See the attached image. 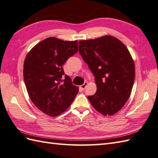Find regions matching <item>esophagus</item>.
<instances>
[{"label": "esophagus", "instance_id": "obj_1", "mask_svg": "<svg viewBox=\"0 0 158 158\" xmlns=\"http://www.w3.org/2000/svg\"><path fill=\"white\" fill-rule=\"evenodd\" d=\"M87 85H88V82H85V83L83 84L82 85L80 86V89H81L82 90H85V89H86V87Z\"/></svg>", "mask_w": 158, "mask_h": 158}]
</instances>
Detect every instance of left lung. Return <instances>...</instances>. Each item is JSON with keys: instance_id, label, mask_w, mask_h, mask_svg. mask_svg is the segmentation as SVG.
<instances>
[{"instance_id": "obj_1", "label": "left lung", "mask_w": 158, "mask_h": 158, "mask_svg": "<svg viewBox=\"0 0 158 158\" xmlns=\"http://www.w3.org/2000/svg\"><path fill=\"white\" fill-rule=\"evenodd\" d=\"M79 53L97 84V92L88 96L91 105L105 115L116 114L131 95L135 64L127 47L118 38L106 36L79 41Z\"/></svg>"}]
</instances>
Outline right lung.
Instances as JSON below:
<instances>
[{
  "instance_id": "add662e5",
  "label": "right lung",
  "mask_w": 158,
  "mask_h": 158,
  "mask_svg": "<svg viewBox=\"0 0 158 158\" xmlns=\"http://www.w3.org/2000/svg\"><path fill=\"white\" fill-rule=\"evenodd\" d=\"M78 52V41L46 38L27 53L23 79L33 103L45 114L57 116L74 100L78 88L65 74L63 65Z\"/></svg>"
}]
</instances>
